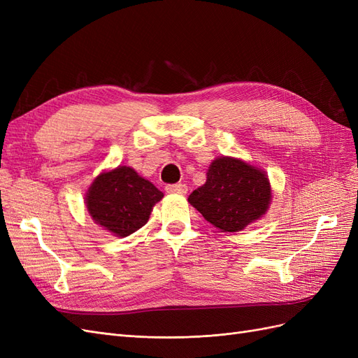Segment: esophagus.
<instances>
[{
  "instance_id": "esophagus-1",
  "label": "esophagus",
  "mask_w": 358,
  "mask_h": 358,
  "mask_svg": "<svg viewBox=\"0 0 358 358\" xmlns=\"http://www.w3.org/2000/svg\"><path fill=\"white\" fill-rule=\"evenodd\" d=\"M188 191V187L185 185V183H173V185H167L166 187V192L169 194H187Z\"/></svg>"
}]
</instances>
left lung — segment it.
Returning <instances> with one entry per match:
<instances>
[{
	"label": "left lung",
	"mask_w": 358,
	"mask_h": 358,
	"mask_svg": "<svg viewBox=\"0 0 358 358\" xmlns=\"http://www.w3.org/2000/svg\"><path fill=\"white\" fill-rule=\"evenodd\" d=\"M204 185L188 201L221 231L236 233L267 212L272 188L266 171L248 162L220 157L210 162Z\"/></svg>",
	"instance_id": "obj_1"
}]
</instances>
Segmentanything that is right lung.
I'll use <instances>...</instances> for the list:
<instances>
[{"instance_id": "1", "label": "right lung", "mask_w": 358, "mask_h": 358, "mask_svg": "<svg viewBox=\"0 0 358 358\" xmlns=\"http://www.w3.org/2000/svg\"><path fill=\"white\" fill-rule=\"evenodd\" d=\"M162 197L164 194L134 169L119 166L94 179L85 203L95 224L125 237L142 229Z\"/></svg>"}]
</instances>
